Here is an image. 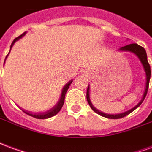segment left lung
Segmentation results:
<instances>
[{"instance_id":"left-lung-1","label":"left lung","mask_w":152,"mask_h":152,"mask_svg":"<svg viewBox=\"0 0 152 152\" xmlns=\"http://www.w3.org/2000/svg\"><path fill=\"white\" fill-rule=\"evenodd\" d=\"M119 50H121V51H128V52H131V53H134L135 55H137V58H139V60L141 61V63L143 66L144 71L146 72V80H147V82H146V89H145V91L143 93V96H142V99H141V101L137 105L135 106L134 107H133L130 110H129L127 112H123V113H120V114H107V113H104V112H100L99 110L96 108L93 105L92 102L90 101V99H89V86H88V88H87V92H86V99H87V101L89 102L90 107L92 108V110L94 112H96L97 114L100 115L102 116H104L106 118H108V119H120V118H123L124 116H126L127 115H129V113L134 111L135 109L138 107L139 106L142 104V102H143V100L146 98L147 94V90H148V87H149V82H150V78H151V67L150 64L148 63V61H147V53H146V50L144 49L143 47L138 45L137 44H129V45H124V46L121 47L119 49Z\"/></svg>"}]
</instances>
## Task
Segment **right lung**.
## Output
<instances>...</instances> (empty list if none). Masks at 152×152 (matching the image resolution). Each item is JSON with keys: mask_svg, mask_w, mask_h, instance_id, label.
<instances>
[{"mask_svg": "<svg viewBox=\"0 0 152 152\" xmlns=\"http://www.w3.org/2000/svg\"><path fill=\"white\" fill-rule=\"evenodd\" d=\"M25 33H26V32L23 33V34L20 35L19 37H16L15 40H13L11 45H10V49H11L12 46L14 45V44H15L17 40H19L20 38H22L23 36H24ZM8 54L6 55V58H7V56H8ZM6 58H5V59H6ZM72 81H73L72 80H70L69 82L66 83V85L63 86V89H62V92H61V94H60V97L58 98V99L57 100V102H55V103H54V104H53V105L52 106L50 109H48V110H47L46 112H43V113H39V114H32V113L25 112V111L24 112L26 113V114L29 115H31V116H32V117L37 118V119H47V118H50V117H52V116H53V115H55L57 113H58V112H59L61 108L63 107V103H64V99H65V95H66V91H67L68 88H69L70 85L72 83Z\"/></svg>", "mask_w": 152, "mask_h": 152, "instance_id": "1", "label": "right lung"}]
</instances>
